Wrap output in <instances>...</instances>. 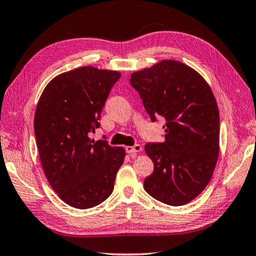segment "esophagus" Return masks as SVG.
Instances as JSON below:
<instances>
[{
    "label": "esophagus",
    "mask_w": 256,
    "mask_h": 256,
    "mask_svg": "<svg viewBox=\"0 0 256 256\" xmlns=\"http://www.w3.org/2000/svg\"><path fill=\"white\" fill-rule=\"evenodd\" d=\"M142 150V148L140 144H134V146H129L126 147V152L130 155H136L137 152H140Z\"/></svg>",
    "instance_id": "1"
}]
</instances>
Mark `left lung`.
Instances as JSON below:
<instances>
[{"label": "left lung", "mask_w": 256, "mask_h": 256, "mask_svg": "<svg viewBox=\"0 0 256 256\" xmlns=\"http://www.w3.org/2000/svg\"><path fill=\"white\" fill-rule=\"evenodd\" d=\"M138 91L152 122L166 120L164 142L144 146L154 172L144 188L170 206L190 203L213 175L220 152V112L213 91L198 72L182 62L162 60L134 72Z\"/></svg>", "instance_id": "obj_1"}]
</instances>
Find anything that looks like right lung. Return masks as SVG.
Masks as SVG:
<instances>
[{
	"mask_svg": "<svg viewBox=\"0 0 256 256\" xmlns=\"http://www.w3.org/2000/svg\"><path fill=\"white\" fill-rule=\"evenodd\" d=\"M120 76L81 66L53 78L38 99L34 134L43 172L60 198L76 208H91L112 195L126 156L122 147L90 138Z\"/></svg>",
	"mask_w": 256,
	"mask_h": 256,
	"instance_id": "1",
	"label": "right lung"
}]
</instances>
